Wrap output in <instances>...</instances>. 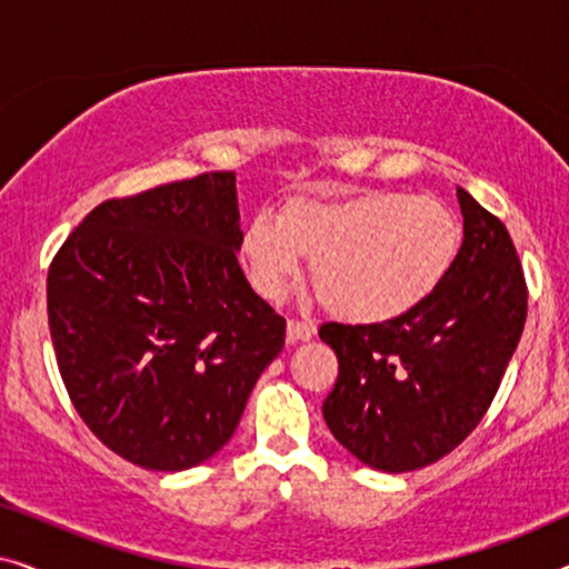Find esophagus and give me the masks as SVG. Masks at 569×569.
I'll return each instance as SVG.
<instances>
[{
  "mask_svg": "<svg viewBox=\"0 0 569 569\" xmlns=\"http://www.w3.org/2000/svg\"><path fill=\"white\" fill-rule=\"evenodd\" d=\"M316 323L313 321H287V341H310L316 337Z\"/></svg>",
  "mask_w": 569,
  "mask_h": 569,
  "instance_id": "1",
  "label": "esophagus"
}]
</instances>
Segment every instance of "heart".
<instances>
[{"mask_svg":"<svg viewBox=\"0 0 569 569\" xmlns=\"http://www.w3.org/2000/svg\"><path fill=\"white\" fill-rule=\"evenodd\" d=\"M463 222L432 197L355 191L295 197L279 214L259 212L240 236L251 284L279 300L310 256L318 298L352 323H386L422 308L453 271Z\"/></svg>","mask_w":569,"mask_h":569,"instance_id":"b5f03b06","label":"heart"}]
</instances>
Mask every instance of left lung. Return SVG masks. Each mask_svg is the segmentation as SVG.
Here are the masks:
<instances>
[{"instance_id": "8db88e82", "label": "left lung", "mask_w": 569, "mask_h": 569, "mask_svg": "<svg viewBox=\"0 0 569 569\" xmlns=\"http://www.w3.org/2000/svg\"><path fill=\"white\" fill-rule=\"evenodd\" d=\"M463 246L415 313L323 323L339 378L323 401L333 438L370 469H422L469 438L492 403L526 323V279L505 224L456 189Z\"/></svg>"}]
</instances>
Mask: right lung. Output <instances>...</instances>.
Wrapping results in <instances>:
<instances>
[{
	"instance_id": "obj_1",
	"label": "right lung",
	"mask_w": 569,
	"mask_h": 569,
	"mask_svg": "<svg viewBox=\"0 0 569 569\" xmlns=\"http://www.w3.org/2000/svg\"><path fill=\"white\" fill-rule=\"evenodd\" d=\"M236 173L108 199L49 269V329L84 425L127 461L183 471L232 438L284 347L238 263Z\"/></svg>"
}]
</instances>
